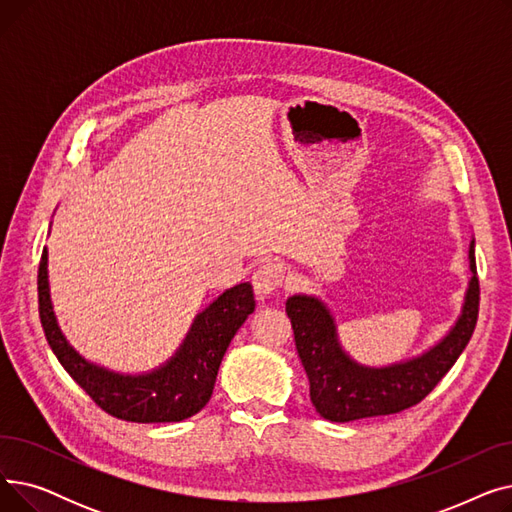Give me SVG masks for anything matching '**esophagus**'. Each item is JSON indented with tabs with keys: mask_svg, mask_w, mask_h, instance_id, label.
I'll return each instance as SVG.
<instances>
[{
	"mask_svg": "<svg viewBox=\"0 0 512 512\" xmlns=\"http://www.w3.org/2000/svg\"><path fill=\"white\" fill-rule=\"evenodd\" d=\"M284 282V267L276 261H265L253 272V288L259 299L270 297Z\"/></svg>",
	"mask_w": 512,
	"mask_h": 512,
	"instance_id": "esophagus-1",
	"label": "esophagus"
}]
</instances>
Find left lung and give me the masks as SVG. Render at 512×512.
Here are the masks:
<instances>
[{
  "label": "left lung",
  "instance_id": "left-lung-1",
  "mask_svg": "<svg viewBox=\"0 0 512 512\" xmlns=\"http://www.w3.org/2000/svg\"><path fill=\"white\" fill-rule=\"evenodd\" d=\"M471 272L463 313L450 334L419 359L371 369L348 359L336 340L330 311L313 297H290L286 313L294 342L309 378L311 402L317 413L346 423L365 417L392 415L415 407L432 392L469 344L479 313V280L475 242L469 249Z\"/></svg>",
  "mask_w": 512,
  "mask_h": 512
}]
</instances>
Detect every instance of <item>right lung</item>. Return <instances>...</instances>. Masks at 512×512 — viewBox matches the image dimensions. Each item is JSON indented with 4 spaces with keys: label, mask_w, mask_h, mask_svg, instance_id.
<instances>
[{
    "label": "right lung",
    "mask_w": 512,
    "mask_h": 512,
    "mask_svg": "<svg viewBox=\"0 0 512 512\" xmlns=\"http://www.w3.org/2000/svg\"><path fill=\"white\" fill-rule=\"evenodd\" d=\"M37 288L41 326L53 355L99 409L134 423H170L197 415L211 398L230 340L255 311L249 282L226 290L197 315L191 334L166 367L130 378L87 363L62 336L49 301L45 249L39 263Z\"/></svg>",
    "instance_id": "add662e5"
}]
</instances>
